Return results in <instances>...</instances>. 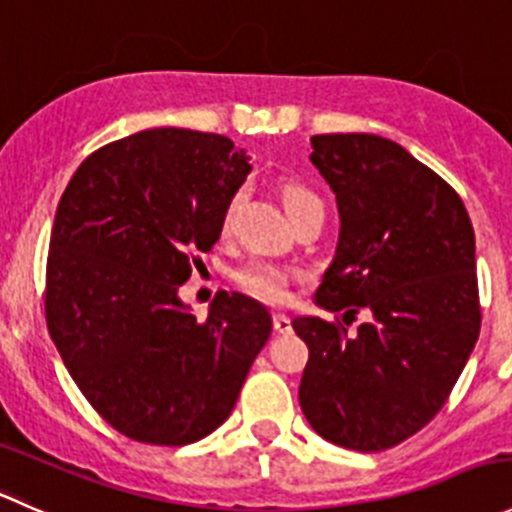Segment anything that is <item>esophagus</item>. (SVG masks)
<instances>
[{
	"mask_svg": "<svg viewBox=\"0 0 512 512\" xmlns=\"http://www.w3.org/2000/svg\"><path fill=\"white\" fill-rule=\"evenodd\" d=\"M273 331H276V333H291L293 331L291 318H288L286 313H273Z\"/></svg>",
	"mask_w": 512,
	"mask_h": 512,
	"instance_id": "obj_1",
	"label": "esophagus"
}]
</instances>
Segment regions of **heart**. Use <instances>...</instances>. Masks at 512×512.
<instances>
[{"instance_id": "obj_1", "label": "heart", "mask_w": 512, "mask_h": 512, "mask_svg": "<svg viewBox=\"0 0 512 512\" xmlns=\"http://www.w3.org/2000/svg\"><path fill=\"white\" fill-rule=\"evenodd\" d=\"M313 201L318 199L311 194V191L303 189V186L298 184L283 186V206H286L288 216H291L293 211L301 209V206L313 204ZM236 204H239V196H234V199L226 204V211H224L226 229H229L231 219H234ZM234 281L241 291H246L249 296H254L263 303H286L288 298H291V271L278 266V263L261 261V258L241 263V266L234 271Z\"/></svg>"}]
</instances>
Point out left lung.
<instances>
[{
	"label": "left lung",
	"mask_w": 512,
	"mask_h": 512,
	"mask_svg": "<svg viewBox=\"0 0 512 512\" xmlns=\"http://www.w3.org/2000/svg\"><path fill=\"white\" fill-rule=\"evenodd\" d=\"M311 164L336 194L338 244L316 306L366 307L341 321L293 318L306 341L298 401L328 443L373 453L443 408L480 333L475 234L460 196L401 144L376 134L313 136Z\"/></svg>",
	"instance_id": "1"
}]
</instances>
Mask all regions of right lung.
<instances>
[{"label":"right lung","mask_w":512,"mask_h":512,"mask_svg":"<svg viewBox=\"0 0 512 512\" xmlns=\"http://www.w3.org/2000/svg\"><path fill=\"white\" fill-rule=\"evenodd\" d=\"M221 134L146 129L94 151L54 216L47 326L69 376L109 426L186 445L231 416L271 313L219 293L204 321L179 298L249 176Z\"/></svg>","instance_id":"1"}]
</instances>
